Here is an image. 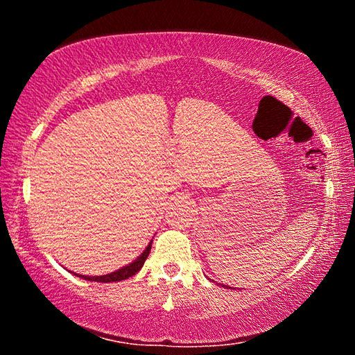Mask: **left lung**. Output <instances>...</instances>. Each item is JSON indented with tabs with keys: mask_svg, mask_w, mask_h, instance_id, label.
Masks as SVG:
<instances>
[{
	"mask_svg": "<svg viewBox=\"0 0 355 355\" xmlns=\"http://www.w3.org/2000/svg\"><path fill=\"white\" fill-rule=\"evenodd\" d=\"M225 286H227V285H225Z\"/></svg>",
	"mask_w": 355,
	"mask_h": 355,
	"instance_id": "left-lung-1",
	"label": "left lung"
}]
</instances>
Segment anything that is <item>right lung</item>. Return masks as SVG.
Instances as JSON below:
<instances>
[{
	"instance_id": "right-lung-1",
	"label": "right lung",
	"mask_w": 355,
	"mask_h": 355,
	"mask_svg": "<svg viewBox=\"0 0 355 355\" xmlns=\"http://www.w3.org/2000/svg\"><path fill=\"white\" fill-rule=\"evenodd\" d=\"M150 249H152V241L148 243V245L146 248V250L142 252V254L136 258L133 263H130L128 266H123L117 269V271H114L111 274H106V275H80V274H75L78 277H81L84 280H91V282H101V284H107V282H120V280H125L128 277H133L136 272L141 271V268L144 266V263H146L147 257L150 254Z\"/></svg>"
}]
</instances>
